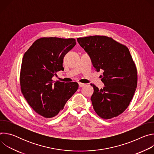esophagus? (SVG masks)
I'll use <instances>...</instances> for the list:
<instances>
[{"instance_id":"34e87169","label":"esophagus","mask_w":154,"mask_h":154,"mask_svg":"<svg viewBox=\"0 0 154 154\" xmlns=\"http://www.w3.org/2000/svg\"><path fill=\"white\" fill-rule=\"evenodd\" d=\"M79 87H82V86H85V84L82 83H79Z\"/></svg>"}]
</instances>
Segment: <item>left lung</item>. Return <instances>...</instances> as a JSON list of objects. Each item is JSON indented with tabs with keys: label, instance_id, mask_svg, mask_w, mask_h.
Instances as JSON below:
<instances>
[{
	"label": "left lung",
	"instance_id": "1",
	"mask_svg": "<svg viewBox=\"0 0 154 154\" xmlns=\"http://www.w3.org/2000/svg\"><path fill=\"white\" fill-rule=\"evenodd\" d=\"M77 41L90 57L96 70L103 71V89L91 84L94 111L105 119L119 116L129 105L137 86V70L128 49L106 36L79 38Z\"/></svg>",
	"mask_w": 154,
	"mask_h": 154
}]
</instances>
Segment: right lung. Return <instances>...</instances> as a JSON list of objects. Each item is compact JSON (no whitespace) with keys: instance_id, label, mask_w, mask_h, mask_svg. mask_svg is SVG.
Masks as SVG:
<instances>
[{"instance_id":"obj_1","label":"right lung","mask_w":154,"mask_h":154,"mask_svg":"<svg viewBox=\"0 0 154 154\" xmlns=\"http://www.w3.org/2000/svg\"><path fill=\"white\" fill-rule=\"evenodd\" d=\"M76 45L74 38H41L26 52L20 72L21 92L33 110L51 118L58 114L79 88L77 82H53L63 71V58Z\"/></svg>"}]
</instances>
